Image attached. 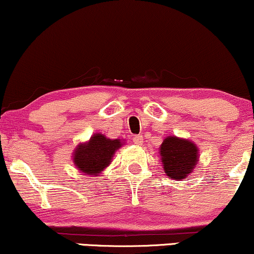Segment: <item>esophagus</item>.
I'll return each instance as SVG.
<instances>
[{
    "label": "esophagus",
    "mask_w": 254,
    "mask_h": 254,
    "mask_svg": "<svg viewBox=\"0 0 254 254\" xmlns=\"http://www.w3.org/2000/svg\"><path fill=\"white\" fill-rule=\"evenodd\" d=\"M132 140H133V143H135V144L140 145V144H142V143H143V136H142V135H136V136H133Z\"/></svg>",
    "instance_id": "1"
}]
</instances>
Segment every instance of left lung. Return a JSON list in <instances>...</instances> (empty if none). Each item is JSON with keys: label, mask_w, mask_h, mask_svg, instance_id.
<instances>
[{"label": "left lung", "mask_w": 254, "mask_h": 254, "mask_svg": "<svg viewBox=\"0 0 254 254\" xmlns=\"http://www.w3.org/2000/svg\"><path fill=\"white\" fill-rule=\"evenodd\" d=\"M160 150L164 172L169 177L179 181L186 179L197 163V148L189 140L175 136L167 137Z\"/></svg>", "instance_id": "left-lung-1"}]
</instances>
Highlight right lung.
<instances>
[{
    "label": "right lung",
    "mask_w": 254,
    "mask_h": 254,
    "mask_svg": "<svg viewBox=\"0 0 254 254\" xmlns=\"http://www.w3.org/2000/svg\"><path fill=\"white\" fill-rule=\"evenodd\" d=\"M121 145L119 139H110L102 133H96L91 137L90 142L78 146L73 162L86 175H98L109 166L115 151Z\"/></svg>",
    "instance_id": "add662e5"
}]
</instances>
